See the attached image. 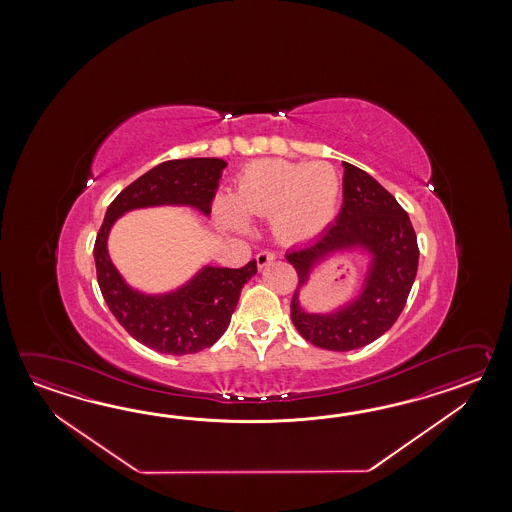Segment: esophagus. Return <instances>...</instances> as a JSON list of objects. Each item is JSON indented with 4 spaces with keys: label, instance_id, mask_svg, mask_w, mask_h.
Returning <instances> with one entry per match:
<instances>
[{
    "label": "esophagus",
    "instance_id": "esophagus-1",
    "mask_svg": "<svg viewBox=\"0 0 512 512\" xmlns=\"http://www.w3.org/2000/svg\"><path fill=\"white\" fill-rule=\"evenodd\" d=\"M274 260H276V254L272 251H261L256 254V263H258L260 269H263L265 265H269Z\"/></svg>",
    "mask_w": 512,
    "mask_h": 512
}]
</instances>
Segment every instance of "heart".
Returning <instances> with one entry per match:
<instances>
[{
	"label": "heart",
	"instance_id": "heart-1",
	"mask_svg": "<svg viewBox=\"0 0 512 512\" xmlns=\"http://www.w3.org/2000/svg\"><path fill=\"white\" fill-rule=\"evenodd\" d=\"M342 183L327 163H291L283 159L254 161L243 168L232 197H219V221L243 230L247 218H271L282 241L311 240L337 216Z\"/></svg>",
	"mask_w": 512,
	"mask_h": 512
}]
</instances>
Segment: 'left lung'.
<instances>
[{
  "instance_id": "obj_1",
  "label": "left lung",
  "mask_w": 512,
  "mask_h": 512,
  "mask_svg": "<svg viewBox=\"0 0 512 512\" xmlns=\"http://www.w3.org/2000/svg\"><path fill=\"white\" fill-rule=\"evenodd\" d=\"M342 208L337 221L318 240L287 252L298 274L291 318L298 333L316 348L351 351L384 335L401 315L412 291L419 247L412 221L397 199L370 174L344 163ZM366 246L374 254L367 287L335 316H309L297 304V291L316 260L338 248Z\"/></svg>"
}]
</instances>
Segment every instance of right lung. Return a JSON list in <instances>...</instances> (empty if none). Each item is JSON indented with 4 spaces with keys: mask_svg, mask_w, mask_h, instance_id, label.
Here are the masks:
<instances>
[{
    "mask_svg": "<svg viewBox=\"0 0 512 512\" xmlns=\"http://www.w3.org/2000/svg\"><path fill=\"white\" fill-rule=\"evenodd\" d=\"M227 166L221 159L166 161L126 186L109 205L95 240V265L100 293L109 311L131 337L166 355H188L207 349L229 327L243 285L256 274V260L240 269L205 267L175 293H135L109 260L106 240L113 221L131 208L190 205L210 214L219 177Z\"/></svg>",
    "mask_w": 512,
    "mask_h": 512,
    "instance_id": "add662e5",
    "label": "right lung"
}]
</instances>
